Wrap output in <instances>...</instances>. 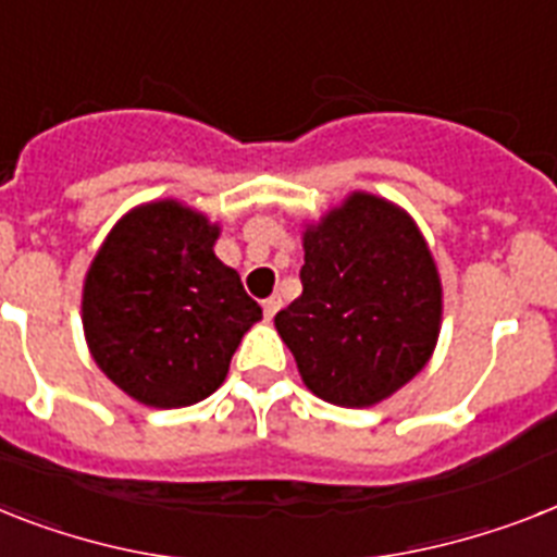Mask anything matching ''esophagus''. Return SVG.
I'll return each instance as SVG.
<instances>
[{
  "mask_svg": "<svg viewBox=\"0 0 557 557\" xmlns=\"http://www.w3.org/2000/svg\"><path fill=\"white\" fill-rule=\"evenodd\" d=\"M261 307H264V315H268V319H273L275 312H278V307H282V298L278 296L264 298V301H261Z\"/></svg>",
  "mask_w": 557,
  "mask_h": 557,
  "instance_id": "34e87169",
  "label": "esophagus"
}]
</instances>
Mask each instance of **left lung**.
I'll list each match as a JSON object with an SVG mask.
<instances>
[{
	"label": "left lung",
	"instance_id": "obj_1",
	"mask_svg": "<svg viewBox=\"0 0 557 557\" xmlns=\"http://www.w3.org/2000/svg\"><path fill=\"white\" fill-rule=\"evenodd\" d=\"M301 296L275 330L312 393L370 407L426 364L438 338L441 282L424 238L389 201L352 193L305 233Z\"/></svg>",
	"mask_w": 557,
	"mask_h": 557
}]
</instances>
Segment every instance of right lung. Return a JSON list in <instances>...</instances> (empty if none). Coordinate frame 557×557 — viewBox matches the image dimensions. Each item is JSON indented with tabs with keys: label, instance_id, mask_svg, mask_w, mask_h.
<instances>
[{
	"label": "right lung",
	"instance_id": "right-lung-1",
	"mask_svg": "<svg viewBox=\"0 0 557 557\" xmlns=\"http://www.w3.org/2000/svg\"><path fill=\"white\" fill-rule=\"evenodd\" d=\"M219 227L178 201H153L113 227L90 264L82 321L116 387L150 407H187L222 387L261 307L215 259Z\"/></svg>",
	"mask_w": 557,
	"mask_h": 557
}]
</instances>
